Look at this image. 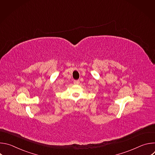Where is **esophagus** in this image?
Instances as JSON below:
<instances>
[{"label":"esophagus","instance_id":"34e87169","mask_svg":"<svg viewBox=\"0 0 155 155\" xmlns=\"http://www.w3.org/2000/svg\"><path fill=\"white\" fill-rule=\"evenodd\" d=\"M74 83L75 84H78L80 83V81L79 80H74Z\"/></svg>","mask_w":155,"mask_h":155}]
</instances>
